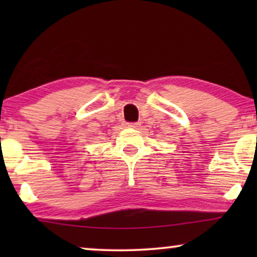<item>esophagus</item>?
Here are the masks:
<instances>
[{
    "label": "esophagus",
    "mask_w": 257,
    "mask_h": 257,
    "mask_svg": "<svg viewBox=\"0 0 257 257\" xmlns=\"http://www.w3.org/2000/svg\"><path fill=\"white\" fill-rule=\"evenodd\" d=\"M139 125V122H127V126L130 128H138Z\"/></svg>",
    "instance_id": "esophagus-1"
}]
</instances>
